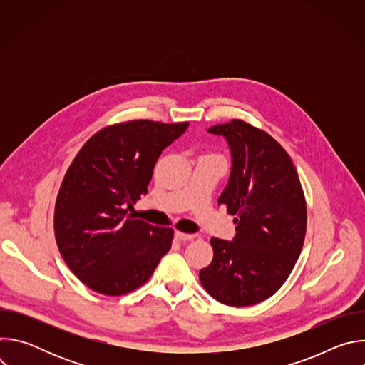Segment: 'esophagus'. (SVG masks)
Masks as SVG:
<instances>
[{"label":"esophagus","instance_id":"esophagus-1","mask_svg":"<svg viewBox=\"0 0 365 365\" xmlns=\"http://www.w3.org/2000/svg\"><path fill=\"white\" fill-rule=\"evenodd\" d=\"M175 238L179 240V241H190V240L195 238V234H186V232L176 231V232H175Z\"/></svg>","mask_w":365,"mask_h":365}]
</instances>
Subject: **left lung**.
Returning <instances> with one entry per match:
<instances>
[{"instance_id": "left-lung-1", "label": "left lung", "mask_w": 365, "mask_h": 365, "mask_svg": "<svg viewBox=\"0 0 365 365\" xmlns=\"http://www.w3.org/2000/svg\"><path fill=\"white\" fill-rule=\"evenodd\" d=\"M231 151V173L218 203L235 215L232 241L211 238L212 263L199 273L203 289L228 306H251L287 280L306 234V200L286 150L241 120L214 125Z\"/></svg>"}]
</instances>
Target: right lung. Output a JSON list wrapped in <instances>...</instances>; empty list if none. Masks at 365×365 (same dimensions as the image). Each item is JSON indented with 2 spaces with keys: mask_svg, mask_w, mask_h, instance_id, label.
Returning a JSON list of instances; mask_svg holds the SVG:
<instances>
[{
  "mask_svg": "<svg viewBox=\"0 0 365 365\" xmlns=\"http://www.w3.org/2000/svg\"><path fill=\"white\" fill-rule=\"evenodd\" d=\"M189 123L137 120L110 125L79 150L61 185L55 237L72 273L89 289L121 296L144 284L170 250L173 230L135 220L155 162Z\"/></svg>",
  "mask_w": 365,
  "mask_h": 365,
  "instance_id": "add662e5",
  "label": "right lung"
}]
</instances>
